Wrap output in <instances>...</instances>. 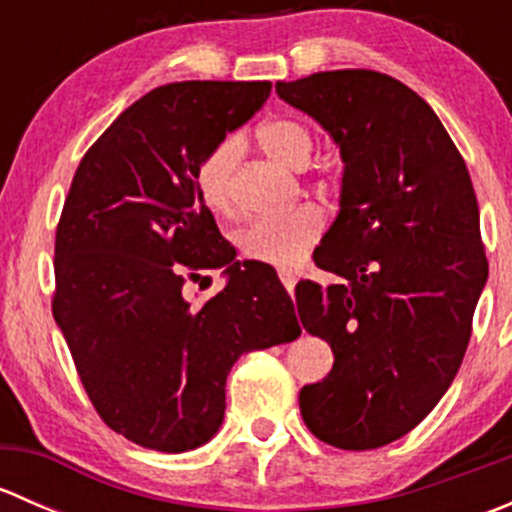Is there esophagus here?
Wrapping results in <instances>:
<instances>
[{"mask_svg": "<svg viewBox=\"0 0 512 512\" xmlns=\"http://www.w3.org/2000/svg\"><path fill=\"white\" fill-rule=\"evenodd\" d=\"M280 280H282V285H285L287 292L294 294V285H297V277H294L289 270H280Z\"/></svg>", "mask_w": 512, "mask_h": 512, "instance_id": "1", "label": "esophagus"}]
</instances>
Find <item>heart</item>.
Listing matches in <instances>:
<instances>
[{
	"label": "heart",
	"instance_id": "obj_1",
	"mask_svg": "<svg viewBox=\"0 0 512 512\" xmlns=\"http://www.w3.org/2000/svg\"><path fill=\"white\" fill-rule=\"evenodd\" d=\"M262 148L289 168H304L312 158L314 138L307 126L292 118H275L257 131ZM242 153L237 136H225L200 158L195 170L200 198L215 213H230L235 203V168ZM324 213L317 205H299L287 213L252 220L237 235V247L245 257L272 267H294L307 247L322 235Z\"/></svg>",
	"mask_w": 512,
	"mask_h": 512
}]
</instances>
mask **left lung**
Listing matches in <instances>:
<instances>
[{
	"label": "left lung",
	"instance_id": "obj_1",
	"mask_svg": "<svg viewBox=\"0 0 512 512\" xmlns=\"http://www.w3.org/2000/svg\"><path fill=\"white\" fill-rule=\"evenodd\" d=\"M275 89L344 163L339 213L314 250L344 285L294 289L334 366L299 391V409L319 441L369 451L416 428L456 379L488 280L478 200L443 123L401 81L342 69Z\"/></svg>",
	"mask_w": 512,
	"mask_h": 512
}]
</instances>
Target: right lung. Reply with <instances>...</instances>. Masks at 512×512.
Wrapping results in <instances>:
<instances>
[{
	"instance_id": "obj_1",
	"label": "right lung",
	"mask_w": 512,
	"mask_h": 512,
	"mask_svg": "<svg viewBox=\"0 0 512 512\" xmlns=\"http://www.w3.org/2000/svg\"><path fill=\"white\" fill-rule=\"evenodd\" d=\"M270 81H183L128 106L79 163L54 247V319L98 416L143 448L183 453L225 418L232 364L302 329L277 272L235 260L195 170L270 98ZM224 267L193 305L184 282Z\"/></svg>"
}]
</instances>
